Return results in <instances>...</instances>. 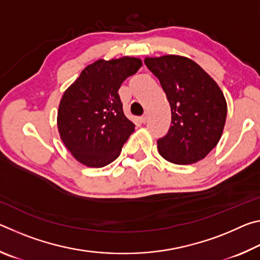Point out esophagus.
<instances>
[{"label": "esophagus", "instance_id": "obj_1", "mask_svg": "<svg viewBox=\"0 0 260 260\" xmlns=\"http://www.w3.org/2000/svg\"><path fill=\"white\" fill-rule=\"evenodd\" d=\"M140 120H141V122H142V124H144V122H147V120H148V114H147V113L143 114V116L140 118Z\"/></svg>", "mask_w": 260, "mask_h": 260}]
</instances>
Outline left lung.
Masks as SVG:
<instances>
[{"label":"left lung","mask_w":260,"mask_h":260,"mask_svg":"<svg viewBox=\"0 0 260 260\" xmlns=\"http://www.w3.org/2000/svg\"><path fill=\"white\" fill-rule=\"evenodd\" d=\"M171 107V127L157 141L159 155L178 165L206 157L222 135L227 103L221 89L195 61L183 56L146 57Z\"/></svg>","instance_id":"obj_1"}]
</instances>
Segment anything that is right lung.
Wrapping results in <instances>:
<instances>
[{
  "mask_svg": "<svg viewBox=\"0 0 260 260\" xmlns=\"http://www.w3.org/2000/svg\"><path fill=\"white\" fill-rule=\"evenodd\" d=\"M142 67L135 57L99 59L64 91L57 127L70 152L88 167H103L120 155L135 125L122 111L118 89Z\"/></svg>",
  "mask_w": 260,
  "mask_h": 260,
  "instance_id": "obj_1",
  "label": "right lung"
}]
</instances>
